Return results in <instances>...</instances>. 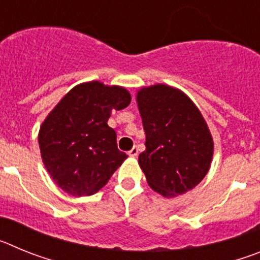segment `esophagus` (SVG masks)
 Segmentation results:
<instances>
[{
  "label": "esophagus",
  "instance_id": "1",
  "mask_svg": "<svg viewBox=\"0 0 260 260\" xmlns=\"http://www.w3.org/2000/svg\"><path fill=\"white\" fill-rule=\"evenodd\" d=\"M128 156H132V157H135V156H138V148L137 147H133L132 150L128 151Z\"/></svg>",
  "mask_w": 260,
  "mask_h": 260
}]
</instances>
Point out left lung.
<instances>
[{
    "instance_id": "obj_1",
    "label": "left lung",
    "mask_w": 260,
    "mask_h": 260,
    "mask_svg": "<svg viewBox=\"0 0 260 260\" xmlns=\"http://www.w3.org/2000/svg\"><path fill=\"white\" fill-rule=\"evenodd\" d=\"M137 104L146 133L138 162L153 191L176 198L194 189L208 173L213 139L191 99L176 87H142Z\"/></svg>"
}]
</instances>
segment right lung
<instances>
[{
    "instance_id": "add662e5",
    "label": "right lung",
    "mask_w": 260,
    "mask_h": 260,
    "mask_svg": "<svg viewBox=\"0 0 260 260\" xmlns=\"http://www.w3.org/2000/svg\"><path fill=\"white\" fill-rule=\"evenodd\" d=\"M132 95L121 86L92 80L71 88L50 110L39 130V147L50 178L73 197L103 189L127 158L117 148L108 126L112 110H121Z\"/></svg>"
}]
</instances>
